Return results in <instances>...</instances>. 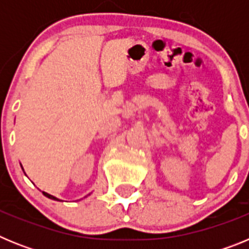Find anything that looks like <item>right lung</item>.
I'll return each instance as SVG.
<instances>
[{
  "instance_id": "1",
  "label": "right lung",
  "mask_w": 249,
  "mask_h": 249,
  "mask_svg": "<svg viewBox=\"0 0 249 249\" xmlns=\"http://www.w3.org/2000/svg\"><path fill=\"white\" fill-rule=\"evenodd\" d=\"M43 195L46 196V197H48V198H51V199H56V201H58V199L56 198V197H53V196H51V195H48V193H46V192H42Z\"/></svg>"
}]
</instances>
